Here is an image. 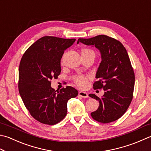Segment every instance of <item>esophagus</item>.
<instances>
[{
    "instance_id": "34e87169",
    "label": "esophagus",
    "mask_w": 151,
    "mask_h": 151,
    "mask_svg": "<svg viewBox=\"0 0 151 151\" xmlns=\"http://www.w3.org/2000/svg\"><path fill=\"white\" fill-rule=\"evenodd\" d=\"M78 96L82 97H84V98H86L88 97V95L86 92H84V91H79L78 92Z\"/></svg>"
}]
</instances>
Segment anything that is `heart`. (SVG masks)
<instances>
[{
    "instance_id": "obj_1",
    "label": "heart",
    "mask_w": 151,
    "mask_h": 151,
    "mask_svg": "<svg viewBox=\"0 0 151 151\" xmlns=\"http://www.w3.org/2000/svg\"><path fill=\"white\" fill-rule=\"evenodd\" d=\"M81 54H85V55H88V54H93L95 55V54L93 50H91L89 48H83L81 52ZM75 82L76 84L78 86L79 88H84L86 87V86L88 84V77L86 76H82V75H80L76 76V78H75Z\"/></svg>"
}]
</instances>
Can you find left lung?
<instances>
[{"label":"left lung","instance_id":"obj_1","mask_svg":"<svg viewBox=\"0 0 151 151\" xmlns=\"http://www.w3.org/2000/svg\"><path fill=\"white\" fill-rule=\"evenodd\" d=\"M79 42L95 46L101 54L96 76L98 81L94 82L93 87L94 90L105 91L101 97L89 94L99 103L91 116L103 124L116 120L126 113L133 99L135 75L128 52L120 41L107 35L78 38L77 44Z\"/></svg>","mask_w":151,"mask_h":151}]
</instances>
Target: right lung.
Segmentation results:
<instances>
[{
    "instance_id": "obj_1",
    "label": "right lung",
    "mask_w": 151,
    "mask_h": 151,
    "mask_svg": "<svg viewBox=\"0 0 151 151\" xmlns=\"http://www.w3.org/2000/svg\"><path fill=\"white\" fill-rule=\"evenodd\" d=\"M76 40L46 36L26 50L19 67L20 96L31 116L40 123L54 125L67 115V101L78 96L71 86L60 91L51 87V80L61 73L64 51Z\"/></svg>"
}]
</instances>
